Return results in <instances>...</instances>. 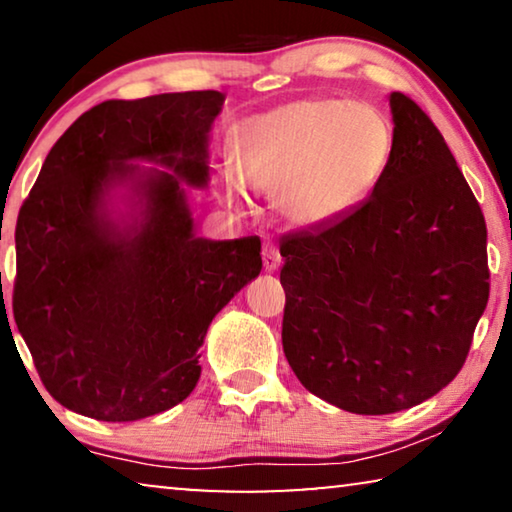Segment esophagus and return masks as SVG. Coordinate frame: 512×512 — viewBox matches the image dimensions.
<instances>
[{
    "mask_svg": "<svg viewBox=\"0 0 512 512\" xmlns=\"http://www.w3.org/2000/svg\"><path fill=\"white\" fill-rule=\"evenodd\" d=\"M262 262H264V269L266 271H276L278 266H280V262H283V257H280V253H278V248L273 246V243H266L264 246V253H262Z\"/></svg>",
    "mask_w": 512,
    "mask_h": 512,
    "instance_id": "esophagus-1",
    "label": "esophagus"
}]
</instances>
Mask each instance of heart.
Wrapping results in <instances>:
<instances>
[{
  "mask_svg": "<svg viewBox=\"0 0 512 512\" xmlns=\"http://www.w3.org/2000/svg\"><path fill=\"white\" fill-rule=\"evenodd\" d=\"M392 143L376 106L343 97L280 104L234 127V169H222V199L246 208L250 187L273 194V208L290 225L327 227L376 190Z\"/></svg>",
  "mask_w": 512,
  "mask_h": 512,
  "instance_id": "1",
  "label": "heart"
}]
</instances>
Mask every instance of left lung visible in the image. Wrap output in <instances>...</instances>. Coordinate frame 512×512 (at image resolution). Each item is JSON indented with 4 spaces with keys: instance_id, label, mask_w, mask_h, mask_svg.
Returning a JSON list of instances; mask_svg holds the SVG:
<instances>
[{
    "instance_id": "left-lung-1",
    "label": "left lung",
    "mask_w": 512,
    "mask_h": 512,
    "mask_svg": "<svg viewBox=\"0 0 512 512\" xmlns=\"http://www.w3.org/2000/svg\"><path fill=\"white\" fill-rule=\"evenodd\" d=\"M392 157L355 211L287 234L283 350L348 413L413 408L452 383L489 299L487 227L448 143L392 92Z\"/></svg>"
}]
</instances>
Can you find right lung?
<instances>
[{"label": "right lung", "instance_id": "right-lung-1", "mask_svg": "<svg viewBox=\"0 0 512 512\" xmlns=\"http://www.w3.org/2000/svg\"><path fill=\"white\" fill-rule=\"evenodd\" d=\"M218 90L111 99L43 162L18 213L13 318L50 397L134 422L190 397L208 325L262 271L259 236L194 232ZM153 163V168H143Z\"/></svg>", "mask_w": 512, "mask_h": 512}]
</instances>
